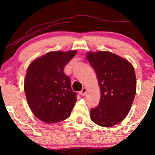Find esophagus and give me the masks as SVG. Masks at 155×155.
<instances>
[{
    "instance_id": "1",
    "label": "esophagus",
    "mask_w": 155,
    "mask_h": 155,
    "mask_svg": "<svg viewBox=\"0 0 155 155\" xmlns=\"http://www.w3.org/2000/svg\"><path fill=\"white\" fill-rule=\"evenodd\" d=\"M87 92V88L86 87H83L82 88V90H81V92H80V95H82V96H84Z\"/></svg>"
}]
</instances>
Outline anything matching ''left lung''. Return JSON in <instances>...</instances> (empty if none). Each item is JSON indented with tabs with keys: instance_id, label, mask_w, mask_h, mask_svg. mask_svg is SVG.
<instances>
[{
	"instance_id": "obj_1",
	"label": "left lung",
	"mask_w": 155,
	"mask_h": 155,
	"mask_svg": "<svg viewBox=\"0 0 155 155\" xmlns=\"http://www.w3.org/2000/svg\"><path fill=\"white\" fill-rule=\"evenodd\" d=\"M85 57L97 74L101 97L99 105L90 110L94 124L112 127L124 120L136 93V77L128 60L109 51H89Z\"/></svg>"
}]
</instances>
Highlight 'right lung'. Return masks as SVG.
I'll use <instances>...</instances> for the list:
<instances>
[{"label":"right lung","instance_id":"1","mask_svg":"<svg viewBox=\"0 0 155 155\" xmlns=\"http://www.w3.org/2000/svg\"><path fill=\"white\" fill-rule=\"evenodd\" d=\"M77 51H50L29 64L24 82L27 103L36 117L46 124L67 119L77 98L63 69Z\"/></svg>","mask_w":155,"mask_h":155}]
</instances>
